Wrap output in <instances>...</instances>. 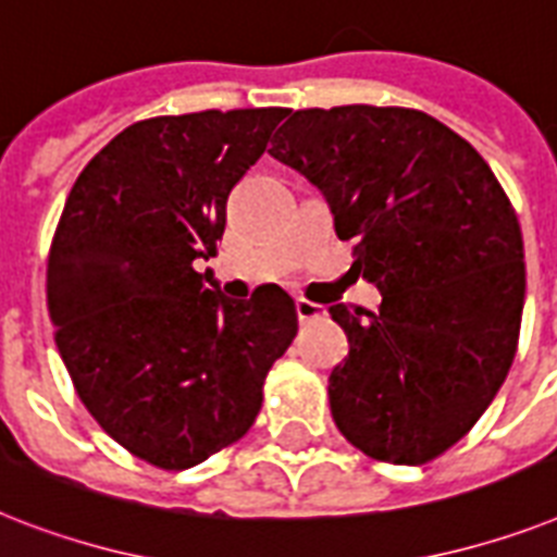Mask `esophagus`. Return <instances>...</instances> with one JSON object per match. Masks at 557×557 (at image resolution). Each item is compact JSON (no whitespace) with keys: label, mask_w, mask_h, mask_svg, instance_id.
I'll return each instance as SVG.
<instances>
[{"label":"esophagus","mask_w":557,"mask_h":557,"mask_svg":"<svg viewBox=\"0 0 557 557\" xmlns=\"http://www.w3.org/2000/svg\"><path fill=\"white\" fill-rule=\"evenodd\" d=\"M294 309H297V320H300V323L318 320L320 314H323V306L306 300V297H297V300H294Z\"/></svg>","instance_id":"34e87169"}]
</instances>
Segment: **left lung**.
Listing matches in <instances>:
<instances>
[{"mask_svg": "<svg viewBox=\"0 0 557 557\" xmlns=\"http://www.w3.org/2000/svg\"><path fill=\"white\" fill-rule=\"evenodd\" d=\"M269 153L318 185L381 309L332 306L349 357L329 374L343 437L418 467L455 446L504 386L518 349L521 225L467 139L414 108H306Z\"/></svg>", "mask_w": 557, "mask_h": 557, "instance_id": "obj_1", "label": "left lung"}]
</instances>
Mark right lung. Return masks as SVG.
Instances as JSON below:
<instances>
[{
    "mask_svg": "<svg viewBox=\"0 0 557 557\" xmlns=\"http://www.w3.org/2000/svg\"><path fill=\"white\" fill-rule=\"evenodd\" d=\"M286 108L153 116L76 176L51 255L48 311L76 395L120 446L188 469L239 441L297 334L280 286L228 300L194 260L216 255L225 202Z\"/></svg>",
    "mask_w": 557,
    "mask_h": 557,
    "instance_id": "right-lung-1",
    "label": "right lung"
}]
</instances>
